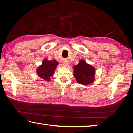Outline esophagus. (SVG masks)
I'll return each mask as SVG.
<instances>
[{"label":"esophagus","mask_w":133,"mask_h":133,"mask_svg":"<svg viewBox=\"0 0 133 133\" xmlns=\"http://www.w3.org/2000/svg\"><path fill=\"white\" fill-rule=\"evenodd\" d=\"M62 63H63V65H65V66L68 65V63H66V62H63Z\"/></svg>","instance_id":"1"}]
</instances>
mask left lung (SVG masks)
I'll list each match as a JSON object with an SVG mask.
<instances>
[{"label": "left lung", "instance_id": "obj_1", "mask_svg": "<svg viewBox=\"0 0 133 133\" xmlns=\"http://www.w3.org/2000/svg\"><path fill=\"white\" fill-rule=\"evenodd\" d=\"M95 69L86 62L81 60L78 65L74 66V76L78 83L88 85L94 81Z\"/></svg>", "mask_w": 133, "mask_h": 133}]
</instances>
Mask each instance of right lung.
I'll return each mask as SVG.
<instances>
[{
    "label": "right lung",
    "instance_id": "1",
    "mask_svg": "<svg viewBox=\"0 0 133 133\" xmlns=\"http://www.w3.org/2000/svg\"><path fill=\"white\" fill-rule=\"evenodd\" d=\"M58 64L59 63L55 60L49 61L47 59H44L42 65L38 68L37 74L42 79L49 81Z\"/></svg>",
    "mask_w": 133,
    "mask_h": 133
}]
</instances>
